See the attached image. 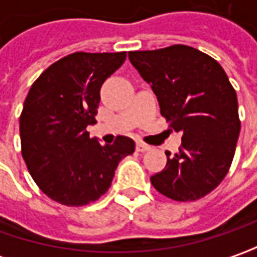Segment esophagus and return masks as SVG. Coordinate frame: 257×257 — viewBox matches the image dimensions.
Listing matches in <instances>:
<instances>
[{
	"mask_svg": "<svg viewBox=\"0 0 257 257\" xmlns=\"http://www.w3.org/2000/svg\"><path fill=\"white\" fill-rule=\"evenodd\" d=\"M136 149H137V152H142V153H144V152H149L152 147H150L149 144H144L139 142V143L136 144Z\"/></svg>",
	"mask_w": 257,
	"mask_h": 257,
	"instance_id": "34e87169",
	"label": "esophagus"
}]
</instances>
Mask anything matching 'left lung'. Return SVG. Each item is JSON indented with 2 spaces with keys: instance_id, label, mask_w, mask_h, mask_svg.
Returning a JSON list of instances; mask_svg holds the SVG:
<instances>
[{
  "instance_id": "left-lung-1",
  "label": "left lung",
  "mask_w": 257,
  "mask_h": 257,
  "mask_svg": "<svg viewBox=\"0 0 257 257\" xmlns=\"http://www.w3.org/2000/svg\"><path fill=\"white\" fill-rule=\"evenodd\" d=\"M128 60L152 87L162 115L182 133L180 150L166 152L167 164L152 184L177 202L200 199L232 164L240 133L234 88L222 65L189 45L130 51Z\"/></svg>"
}]
</instances>
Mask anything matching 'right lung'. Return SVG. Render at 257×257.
I'll return each instance as SVG.
<instances>
[{
    "label": "right lung",
    "instance_id": "add662e5",
    "mask_svg": "<svg viewBox=\"0 0 257 257\" xmlns=\"http://www.w3.org/2000/svg\"><path fill=\"white\" fill-rule=\"evenodd\" d=\"M125 53H74L50 65L31 85L20 117L23 157L35 183L55 202L84 206L100 199L132 139L118 136L101 146L87 125L97 123L103 83Z\"/></svg>",
    "mask_w": 257,
    "mask_h": 257
}]
</instances>
